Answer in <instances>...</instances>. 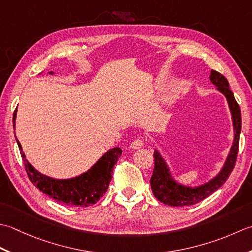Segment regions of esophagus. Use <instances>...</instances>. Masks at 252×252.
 Masks as SVG:
<instances>
[{"instance_id":"obj_1","label":"esophagus","mask_w":252,"mask_h":252,"mask_svg":"<svg viewBox=\"0 0 252 252\" xmlns=\"http://www.w3.org/2000/svg\"><path fill=\"white\" fill-rule=\"evenodd\" d=\"M143 145H145V140L140 139V138H137V139H135L130 143V148L135 150V149H139V148L143 147Z\"/></svg>"}]
</instances>
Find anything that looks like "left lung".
<instances>
[{"label": "left lung", "instance_id": "left-lung-1", "mask_svg": "<svg viewBox=\"0 0 252 252\" xmlns=\"http://www.w3.org/2000/svg\"><path fill=\"white\" fill-rule=\"evenodd\" d=\"M210 80L214 86L218 87V90L222 92L227 99L235 130L233 146L230 149L227 160L219 175L209 183L196 188L185 187L174 181L171 176V173H169L167 164L163 160L160 153L155 150V155H153V157H155V168H153V174L150 179L152 191L158 201L171 205V207H185V205L196 204L202 201L205 198H208L210 194L217 191L227 181L236 164L241 130V114L239 105L237 101L235 100L232 90L229 89L227 79L222 74L212 69L211 74H210Z\"/></svg>", "mask_w": 252, "mask_h": 252}]
</instances>
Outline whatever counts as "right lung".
Returning <instances> with one entry per match:
<instances>
[{"label":"right lung","instance_id":"add662e5","mask_svg":"<svg viewBox=\"0 0 252 252\" xmlns=\"http://www.w3.org/2000/svg\"><path fill=\"white\" fill-rule=\"evenodd\" d=\"M50 74H53L51 71ZM16 110L13 115V124L15 126ZM23 157L27 175L35 187L50 198L58 202H63L71 207H89L99 201L100 198L106 192L107 187L112 179L113 167L119 160L122 150L114 148L107 151L89 171L70 179H54L40 174L37 169L26 160L22 146L17 140Z\"/></svg>","mask_w":252,"mask_h":252}]
</instances>
